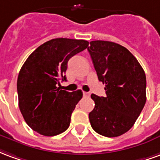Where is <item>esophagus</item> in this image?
Wrapping results in <instances>:
<instances>
[{
	"instance_id": "obj_1",
	"label": "esophagus",
	"mask_w": 160,
	"mask_h": 160,
	"mask_svg": "<svg viewBox=\"0 0 160 160\" xmlns=\"http://www.w3.org/2000/svg\"><path fill=\"white\" fill-rule=\"evenodd\" d=\"M83 94H84V96H86V97H89V96H90V92H84Z\"/></svg>"
}]
</instances>
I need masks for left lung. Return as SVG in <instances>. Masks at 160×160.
<instances>
[{"instance_id":"1","label":"left lung","mask_w":160,"mask_h":160,"mask_svg":"<svg viewBox=\"0 0 160 160\" xmlns=\"http://www.w3.org/2000/svg\"><path fill=\"white\" fill-rule=\"evenodd\" d=\"M87 49L106 93L91 95L95 103L89 113L91 126L101 135L117 137L133 127L144 108L146 74L137 59L118 43L96 40Z\"/></svg>"}]
</instances>
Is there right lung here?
Listing matches in <instances>:
<instances>
[{"label":"right lung","mask_w":160,"mask_h":160,"mask_svg":"<svg viewBox=\"0 0 160 160\" xmlns=\"http://www.w3.org/2000/svg\"><path fill=\"white\" fill-rule=\"evenodd\" d=\"M88 44L82 39H51L37 48L23 64L17 80L19 110L38 134L54 136L69 127L72 112L83 93L61 90L57 84L66 80L68 60Z\"/></svg>","instance_id":"1"}]
</instances>
